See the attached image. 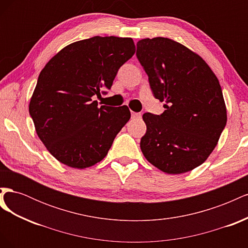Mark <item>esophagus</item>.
<instances>
[{
    "mask_svg": "<svg viewBox=\"0 0 248 248\" xmlns=\"http://www.w3.org/2000/svg\"><path fill=\"white\" fill-rule=\"evenodd\" d=\"M131 118L132 119H140L141 118V114H140V112L131 111Z\"/></svg>",
    "mask_w": 248,
    "mask_h": 248,
    "instance_id": "obj_1",
    "label": "esophagus"
}]
</instances>
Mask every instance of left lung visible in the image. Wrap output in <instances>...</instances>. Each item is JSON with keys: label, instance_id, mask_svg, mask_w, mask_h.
I'll use <instances>...</instances> for the list:
<instances>
[{"label": "left lung", "instance_id": "8db88e82", "mask_svg": "<svg viewBox=\"0 0 248 248\" xmlns=\"http://www.w3.org/2000/svg\"><path fill=\"white\" fill-rule=\"evenodd\" d=\"M137 58L161 115L145 112L140 149L147 160L168 174L198 168L211 154L227 124L219 81L200 56L182 44L157 37L137 44Z\"/></svg>", "mask_w": 248, "mask_h": 248}]
</instances>
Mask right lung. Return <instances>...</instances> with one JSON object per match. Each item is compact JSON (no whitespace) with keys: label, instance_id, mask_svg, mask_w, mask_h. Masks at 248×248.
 <instances>
[{"label":"right lung","instance_id":"1","mask_svg":"<svg viewBox=\"0 0 248 248\" xmlns=\"http://www.w3.org/2000/svg\"><path fill=\"white\" fill-rule=\"evenodd\" d=\"M134 51L131 38L95 36L67 46L42 69L29 111L39 139L60 162L86 169L107 156L130 111L126 106L99 108L94 99L107 94Z\"/></svg>","mask_w":248,"mask_h":248}]
</instances>
